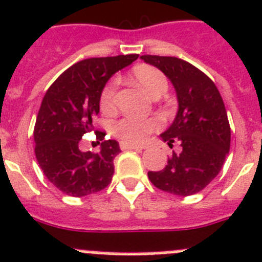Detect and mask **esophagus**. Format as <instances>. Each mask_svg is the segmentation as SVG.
Listing matches in <instances>:
<instances>
[{
  "mask_svg": "<svg viewBox=\"0 0 262 262\" xmlns=\"http://www.w3.org/2000/svg\"><path fill=\"white\" fill-rule=\"evenodd\" d=\"M120 148H121V150H136V151H142L143 150L142 146L130 145V143H126V142L120 143Z\"/></svg>",
  "mask_w": 262,
  "mask_h": 262,
  "instance_id": "1",
  "label": "esophagus"
}]
</instances>
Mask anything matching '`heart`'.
<instances>
[{"instance_id": "obj_1", "label": "heart", "mask_w": 262, "mask_h": 262, "mask_svg": "<svg viewBox=\"0 0 262 262\" xmlns=\"http://www.w3.org/2000/svg\"><path fill=\"white\" fill-rule=\"evenodd\" d=\"M133 81L139 89L142 90L148 97H155L163 94L167 90V80L164 75L155 67L151 66H137L132 73ZM115 82H110L102 90L101 110L103 114H112L115 111ZM159 128L156 120H141L136 117L126 116L119 120L114 126V132L117 138L126 143H141L145 141L146 137Z\"/></svg>"}]
</instances>
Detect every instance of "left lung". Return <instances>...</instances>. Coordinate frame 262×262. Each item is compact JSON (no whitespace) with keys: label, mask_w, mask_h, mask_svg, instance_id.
Instances as JSON below:
<instances>
[{"label":"left lung","mask_w":262,"mask_h":262,"mask_svg":"<svg viewBox=\"0 0 262 262\" xmlns=\"http://www.w3.org/2000/svg\"><path fill=\"white\" fill-rule=\"evenodd\" d=\"M141 59L161 71L173 84L178 111L172 125L160 137L181 152L168 158L164 169L148 172L158 189L180 196L202 191L221 170L231 132L219 89L208 76L186 60L174 57L142 55Z\"/></svg>","instance_id":"left-lung-1"}]
</instances>
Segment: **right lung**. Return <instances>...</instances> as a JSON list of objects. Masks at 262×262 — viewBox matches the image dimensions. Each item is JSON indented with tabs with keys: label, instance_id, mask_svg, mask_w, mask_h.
<instances>
[{
	"label": "right lung",
	"instance_id": "right-lung-1",
	"mask_svg": "<svg viewBox=\"0 0 262 262\" xmlns=\"http://www.w3.org/2000/svg\"><path fill=\"white\" fill-rule=\"evenodd\" d=\"M138 54L90 58L66 70L46 92L36 119L35 154L43 174L70 196L106 189L114 176L117 141L107 139L98 154L81 151L79 142L94 129L102 90L110 77L132 64ZM106 136L98 132L99 141Z\"/></svg>",
	"mask_w": 262,
	"mask_h": 262
}]
</instances>
